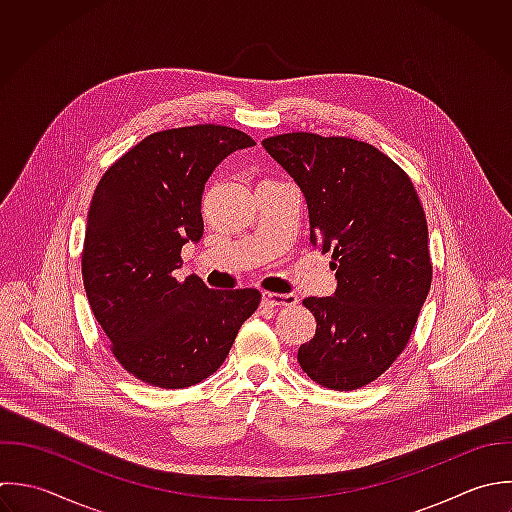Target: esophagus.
<instances>
[{"label": "esophagus", "mask_w": 512, "mask_h": 512, "mask_svg": "<svg viewBox=\"0 0 512 512\" xmlns=\"http://www.w3.org/2000/svg\"><path fill=\"white\" fill-rule=\"evenodd\" d=\"M263 303L271 307H293L299 303V299L293 293H263Z\"/></svg>", "instance_id": "esophagus-1"}]
</instances>
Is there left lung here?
<instances>
[{
    "label": "left lung",
    "instance_id": "1",
    "mask_svg": "<svg viewBox=\"0 0 512 512\" xmlns=\"http://www.w3.org/2000/svg\"><path fill=\"white\" fill-rule=\"evenodd\" d=\"M263 147L303 191L311 243L333 251L337 271L333 297L303 301L317 331L299 347V365L327 389H361L405 351L431 289L419 195L409 175L365 141L297 131Z\"/></svg>",
    "mask_w": 512,
    "mask_h": 512
}]
</instances>
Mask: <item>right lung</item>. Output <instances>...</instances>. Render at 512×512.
Wrapping results in <instances>:
<instances>
[{
  "instance_id": "1",
  "label": "right lung",
  "mask_w": 512,
  "mask_h": 512,
  "mask_svg": "<svg viewBox=\"0 0 512 512\" xmlns=\"http://www.w3.org/2000/svg\"><path fill=\"white\" fill-rule=\"evenodd\" d=\"M255 141L233 127L191 125L147 135L93 193L81 273L91 311L119 365L143 383L185 389L213 375L257 289L215 291L197 275L177 281L181 247L203 237L201 197L215 167Z\"/></svg>"
}]
</instances>
